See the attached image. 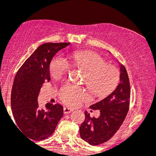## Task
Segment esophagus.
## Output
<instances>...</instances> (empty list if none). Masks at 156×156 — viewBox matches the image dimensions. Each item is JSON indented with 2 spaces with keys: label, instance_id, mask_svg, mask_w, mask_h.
<instances>
[{
  "label": "esophagus",
  "instance_id": "34e87169",
  "mask_svg": "<svg viewBox=\"0 0 156 156\" xmlns=\"http://www.w3.org/2000/svg\"><path fill=\"white\" fill-rule=\"evenodd\" d=\"M73 111V108H69V107H64V114H69Z\"/></svg>",
  "mask_w": 156,
  "mask_h": 156
}]
</instances>
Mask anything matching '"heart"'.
<instances>
[{
  "label": "heart",
  "instance_id": "1",
  "mask_svg": "<svg viewBox=\"0 0 156 156\" xmlns=\"http://www.w3.org/2000/svg\"><path fill=\"white\" fill-rule=\"evenodd\" d=\"M70 59L73 65L83 69L87 87L96 95H106L117 86L119 78V71L114 66L105 65L104 59L99 55L75 52L70 55ZM68 69L69 64L62 55H57L52 62L51 71L55 78L63 76ZM60 98L64 103L74 106L89 98V95L83 89L67 83L61 89Z\"/></svg>",
  "mask_w": 156,
  "mask_h": 156
}]
</instances>
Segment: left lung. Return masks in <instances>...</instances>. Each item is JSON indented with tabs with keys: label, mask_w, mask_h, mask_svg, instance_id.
Wrapping results in <instances>:
<instances>
[{
	"label": "left lung",
	"mask_w": 156,
	"mask_h": 156,
	"mask_svg": "<svg viewBox=\"0 0 156 156\" xmlns=\"http://www.w3.org/2000/svg\"><path fill=\"white\" fill-rule=\"evenodd\" d=\"M110 53V52H109ZM119 65V84L113 92L90 108L98 109L99 117L92 118L86 111L85 119L80 126L82 139L92 145H98L111 139L122 124L129 108L130 82L128 73L122 64Z\"/></svg>",
	"instance_id": "8db88e82"
}]
</instances>
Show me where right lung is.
I'll list each match as a JSON object with an SVG mask.
<instances>
[{
  "label": "right lung",
  "mask_w": 156,
  "mask_h": 156,
  "mask_svg": "<svg viewBox=\"0 0 156 156\" xmlns=\"http://www.w3.org/2000/svg\"><path fill=\"white\" fill-rule=\"evenodd\" d=\"M69 44L62 42L40 45L21 66L14 79L11 94L12 113L20 130L32 140L49 137L63 116L62 105L48 103L43 109L39 105L38 96L42 84L51 80L50 64L53 58Z\"/></svg>",
  "instance_id": "right-lung-1"
}]
</instances>
